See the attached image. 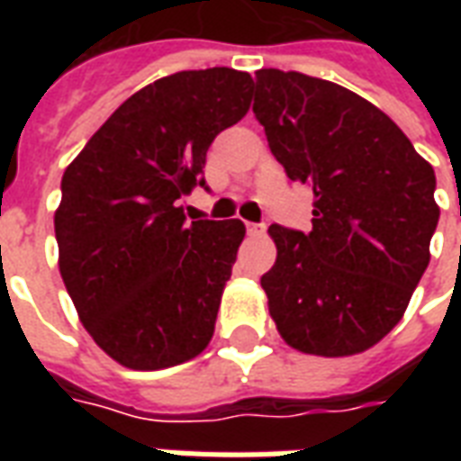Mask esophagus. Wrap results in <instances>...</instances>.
Here are the masks:
<instances>
[{
	"label": "esophagus",
	"instance_id": "1",
	"mask_svg": "<svg viewBox=\"0 0 461 461\" xmlns=\"http://www.w3.org/2000/svg\"><path fill=\"white\" fill-rule=\"evenodd\" d=\"M246 231L251 234V237H260L263 231H266V224H258V222H246Z\"/></svg>",
	"mask_w": 461,
	"mask_h": 461
}]
</instances>
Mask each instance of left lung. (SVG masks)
<instances>
[{"mask_svg": "<svg viewBox=\"0 0 461 461\" xmlns=\"http://www.w3.org/2000/svg\"><path fill=\"white\" fill-rule=\"evenodd\" d=\"M253 88L267 146L313 191V230H267L270 315L303 354H361L402 321L429 267L436 172L385 112L337 83L260 68Z\"/></svg>", "mask_w": 461, "mask_h": 461, "instance_id": "obj_1", "label": "left lung"}]
</instances>
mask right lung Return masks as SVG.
<instances>
[{
	"label": "right lung",
	"mask_w": 461,
	"mask_h": 461,
	"mask_svg": "<svg viewBox=\"0 0 461 461\" xmlns=\"http://www.w3.org/2000/svg\"><path fill=\"white\" fill-rule=\"evenodd\" d=\"M251 76L179 71L133 93L61 176L59 273L83 328L133 371L198 357L246 227L186 222L179 201L205 186L210 143L251 104Z\"/></svg>",
	"instance_id": "1"
}]
</instances>
